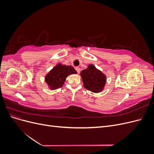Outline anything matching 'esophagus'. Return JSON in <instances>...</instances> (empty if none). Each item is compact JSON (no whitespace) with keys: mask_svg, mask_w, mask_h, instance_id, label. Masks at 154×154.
Listing matches in <instances>:
<instances>
[{"mask_svg":"<svg viewBox=\"0 0 154 154\" xmlns=\"http://www.w3.org/2000/svg\"><path fill=\"white\" fill-rule=\"evenodd\" d=\"M75 69H76V71H77L78 73H80V67H75Z\"/></svg>","mask_w":154,"mask_h":154,"instance_id":"obj_1","label":"esophagus"}]
</instances>
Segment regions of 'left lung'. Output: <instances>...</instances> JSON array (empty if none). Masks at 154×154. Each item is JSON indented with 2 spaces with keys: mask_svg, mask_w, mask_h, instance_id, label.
<instances>
[{
  "mask_svg": "<svg viewBox=\"0 0 154 154\" xmlns=\"http://www.w3.org/2000/svg\"><path fill=\"white\" fill-rule=\"evenodd\" d=\"M80 75L86 89L95 93L103 91L106 83V76L94 65L88 66L87 69L81 71Z\"/></svg>",
  "mask_w": 154,
  "mask_h": 154,
  "instance_id": "1",
  "label": "left lung"
}]
</instances>
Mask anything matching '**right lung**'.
Here are the masks:
<instances>
[{"label": "right lung", "instance_id": "right-lung-1", "mask_svg": "<svg viewBox=\"0 0 154 154\" xmlns=\"http://www.w3.org/2000/svg\"><path fill=\"white\" fill-rule=\"evenodd\" d=\"M76 73L77 72L73 67L58 63L45 76V81L50 89H57L63 86L66 78L69 75Z\"/></svg>", "mask_w": 154, "mask_h": 154}]
</instances>
